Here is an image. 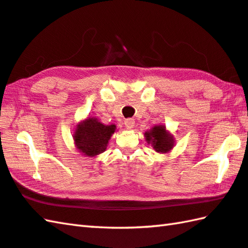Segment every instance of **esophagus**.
<instances>
[{"label": "esophagus", "mask_w": 248, "mask_h": 248, "mask_svg": "<svg viewBox=\"0 0 248 248\" xmlns=\"http://www.w3.org/2000/svg\"><path fill=\"white\" fill-rule=\"evenodd\" d=\"M124 125H125L126 128L132 129V128L134 127V126H135V120H134V119H127V120H125Z\"/></svg>", "instance_id": "esophagus-1"}]
</instances>
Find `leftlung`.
<instances>
[{"instance_id":"8db88e82","label":"left lung","mask_w":248,"mask_h":248,"mask_svg":"<svg viewBox=\"0 0 248 248\" xmlns=\"http://www.w3.org/2000/svg\"><path fill=\"white\" fill-rule=\"evenodd\" d=\"M143 135L148 144H151L154 151L157 153L166 154L170 152L175 147L174 135L168 132L164 124L153 126L150 130H147Z\"/></svg>"}]
</instances>
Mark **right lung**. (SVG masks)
Instances as JSON below:
<instances>
[{
    "instance_id": "right-lung-1",
    "label": "right lung",
    "mask_w": 248,
    "mask_h": 248,
    "mask_svg": "<svg viewBox=\"0 0 248 248\" xmlns=\"http://www.w3.org/2000/svg\"><path fill=\"white\" fill-rule=\"evenodd\" d=\"M115 130V124L105 125L96 116H87L73 130L74 146L83 155L95 157L107 150Z\"/></svg>"
}]
</instances>
